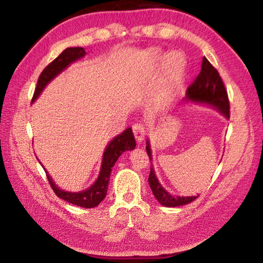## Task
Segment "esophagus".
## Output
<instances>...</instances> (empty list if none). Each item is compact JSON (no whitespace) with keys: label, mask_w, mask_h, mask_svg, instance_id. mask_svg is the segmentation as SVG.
Returning <instances> with one entry per match:
<instances>
[{"label":"esophagus","mask_w":263,"mask_h":263,"mask_svg":"<svg viewBox=\"0 0 263 263\" xmlns=\"http://www.w3.org/2000/svg\"><path fill=\"white\" fill-rule=\"evenodd\" d=\"M132 130H133V135H135L136 139L141 142L142 140H144L145 138V135H146V127L144 124L141 123H136L135 125L132 126Z\"/></svg>","instance_id":"esophagus-1"}]
</instances>
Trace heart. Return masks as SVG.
<instances>
[{
  "label": "heart",
  "mask_w": 263,
  "mask_h": 263,
  "mask_svg": "<svg viewBox=\"0 0 263 263\" xmlns=\"http://www.w3.org/2000/svg\"><path fill=\"white\" fill-rule=\"evenodd\" d=\"M153 60L157 64H162V62L167 59V67H168V72H169V78L173 81V80H176L179 75H181L182 70H183L184 67V60L183 57L181 55V53L179 52H172L168 57L161 54L160 52H154L153 53ZM166 96V91L161 92V97Z\"/></svg>",
  "instance_id": "1"
}]
</instances>
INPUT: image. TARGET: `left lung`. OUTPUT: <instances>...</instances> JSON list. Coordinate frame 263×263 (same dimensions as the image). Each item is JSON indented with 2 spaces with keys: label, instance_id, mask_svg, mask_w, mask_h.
Listing matches in <instances>:
<instances>
[{
  "label": "left lung",
  "instance_id": "left-lung-1",
  "mask_svg": "<svg viewBox=\"0 0 263 263\" xmlns=\"http://www.w3.org/2000/svg\"><path fill=\"white\" fill-rule=\"evenodd\" d=\"M186 100L196 103H203L212 106L225 116L226 118H230V102L228 91H226L224 82L220 78L218 70L213 67L205 57L202 61V69L195 81L190 84L186 89ZM149 161L152 160V153H151L149 141L147 140L146 145ZM148 183L151 189L153 191L154 197L158 199L160 204L163 206L175 208L181 206L184 204L191 203L197 198V196H188V197H181V196H173L159 183V181L155 176L153 166H151V172L148 176Z\"/></svg>",
  "mask_w": 263,
  "mask_h": 263
}]
</instances>
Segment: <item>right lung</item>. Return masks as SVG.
Segmentation results:
<instances>
[{
  "label": "right lung",
  "instance_id": "add662e5",
  "mask_svg": "<svg viewBox=\"0 0 263 263\" xmlns=\"http://www.w3.org/2000/svg\"><path fill=\"white\" fill-rule=\"evenodd\" d=\"M84 54H86V51H84L83 47H68L66 48L59 57H57L51 64H48L45 69H44L41 75H39L37 87H35L34 94L32 97V102L38 99V96L41 95L43 89L45 88L57 75H59L62 70L67 68L72 62L81 59L82 57H84ZM135 147L136 140L131 127L126 128V130L121 133V135L115 137L114 139L109 142L108 147L104 151L99 177H97L94 184L83 191L69 193V191L61 190L59 186L55 185L54 182L51 179V176L48 175L46 172L47 180L50 182L52 189L58 197L65 199L66 202L72 203L74 205L78 206L87 209L95 208L103 201L106 196L110 174L116 161H117L123 152H125V151H132ZM44 171H45V169H44Z\"/></svg>",
  "mask_w": 263,
  "mask_h": 263
}]
</instances>
